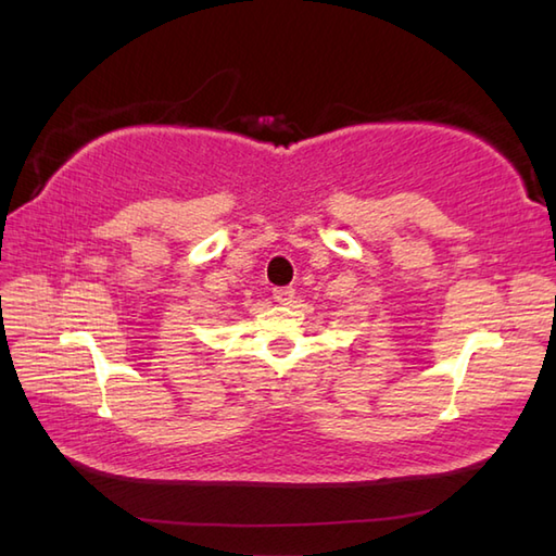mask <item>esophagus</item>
I'll return each instance as SVG.
<instances>
[{
  "mask_svg": "<svg viewBox=\"0 0 556 556\" xmlns=\"http://www.w3.org/2000/svg\"><path fill=\"white\" fill-rule=\"evenodd\" d=\"M271 296H275L277 303L289 305L293 301V296H296V291H293L291 287H277L275 291H271Z\"/></svg>",
  "mask_w": 556,
  "mask_h": 556,
  "instance_id": "obj_1",
  "label": "esophagus"
}]
</instances>
